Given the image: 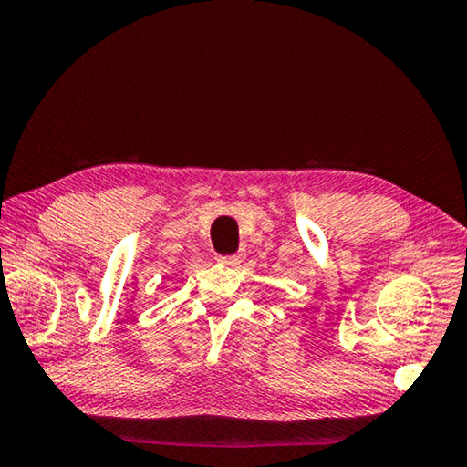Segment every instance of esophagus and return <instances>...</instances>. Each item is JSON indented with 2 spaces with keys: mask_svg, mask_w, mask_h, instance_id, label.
<instances>
[{
  "mask_svg": "<svg viewBox=\"0 0 467 467\" xmlns=\"http://www.w3.org/2000/svg\"><path fill=\"white\" fill-rule=\"evenodd\" d=\"M219 263H225V265H232V263H238L240 256L234 254V256H217Z\"/></svg>",
  "mask_w": 467,
  "mask_h": 467,
  "instance_id": "1",
  "label": "esophagus"
}]
</instances>
